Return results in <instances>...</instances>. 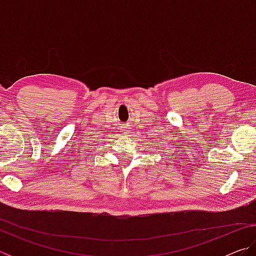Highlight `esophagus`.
Masks as SVG:
<instances>
[{
    "label": "esophagus",
    "instance_id": "obj_1",
    "mask_svg": "<svg viewBox=\"0 0 256 256\" xmlns=\"http://www.w3.org/2000/svg\"><path fill=\"white\" fill-rule=\"evenodd\" d=\"M125 133H128V132H125Z\"/></svg>",
    "mask_w": 256,
    "mask_h": 256
}]
</instances>
